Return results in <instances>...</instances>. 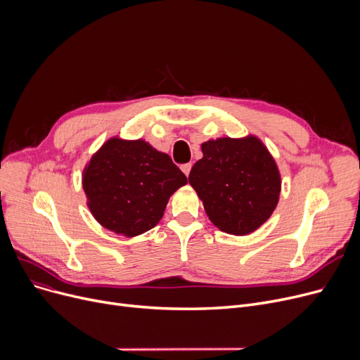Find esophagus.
I'll return each mask as SVG.
<instances>
[{"label": "esophagus", "mask_w": 360, "mask_h": 360, "mask_svg": "<svg viewBox=\"0 0 360 360\" xmlns=\"http://www.w3.org/2000/svg\"><path fill=\"white\" fill-rule=\"evenodd\" d=\"M181 169H182V172L188 176V175H190V170H191V163H185V165H182V166H181Z\"/></svg>", "instance_id": "obj_1"}]
</instances>
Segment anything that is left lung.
Returning a JSON list of instances; mask_svg holds the SVG:
<instances>
[{
	"instance_id": "left-lung-1",
	"label": "left lung",
	"mask_w": 360,
	"mask_h": 360,
	"mask_svg": "<svg viewBox=\"0 0 360 360\" xmlns=\"http://www.w3.org/2000/svg\"><path fill=\"white\" fill-rule=\"evenodd\" d=\"M190 181L221 232L250 235L276 210L281 178L269 148L255 137H221L201 144Z\"/></svg>"
}]
</instances>
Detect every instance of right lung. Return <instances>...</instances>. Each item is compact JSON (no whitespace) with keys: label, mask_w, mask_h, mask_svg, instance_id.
Here are the masks:
<instances>
[{"label":"right lung","mask_w":360,"mask_h":360,"mask_svg":"<svg viewBox=\"0 0 360 360\" xmlns=\"http://www.w3.org/2000/svg\"><path fill=\"white\" fill-rule=\"evenodd\" d=\"M82 182L93 217L105 229L132 238L155 228L169 197L188 179L147 141L112 137L87 162Z\"/></svg>","instance_id":"right-lung-1"}]
</instances>
